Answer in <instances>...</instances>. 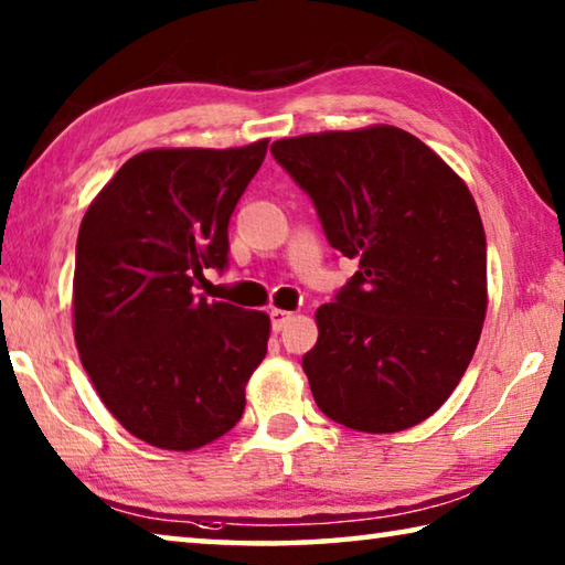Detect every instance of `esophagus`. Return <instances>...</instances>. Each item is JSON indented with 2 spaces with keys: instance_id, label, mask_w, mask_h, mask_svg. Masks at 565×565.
<instances>
[{
  "instance_id": "1",
  "label": "esophagus",
  "mask_w": 565,
  "mask_h": 565,
  "mask_svg": "<svg viewBox=\"0 0 565 565\" xmlns=\"http://www.w3.org/2000/svg\"><path fill=\"white\" fill-rule=\"evenodd\" d=\"M269 319H271V329L279 333L286 329V323H289L294 319L291 311H284V309H271L269 311Z\"/></svg>"
}]
</instances>
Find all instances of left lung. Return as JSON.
I'll return each instance as SVG.
<instances>
[{
    "mask_svg": "<svg viewBox=\"0 0 565 565\" xmlns=\"http://www.w3.org/2000/svg\"><path fill=\"white\" fill-rule=\"evenodd\" d=\"M271 154L311 196L329 244L359 262L319 306L301 366L337 424L396 434L441 408L486 319V234L471 191L398 127L279 139Z\"/></svg>",
    "mask_w": 565,
    "mask_h": 565,
    "instance_id": "obj_1",
    "label": "left lung"
}]
</instances>
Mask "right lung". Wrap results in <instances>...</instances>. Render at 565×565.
Listing matches in <instances>:
<instances>
[{"label":"right lung","mask_w":565,"mask_h":565,"mask_svg":"<svg viewBox=\"0 0 565 565\" xmlns=\"http://www.w3.org/2000/svg\"><path fill=\"white\" fill-rule=\"evenodd\" d=\"M269 139L238 149H149L89 204L76 238L74 341L131 436L194 451L238 424L271 321L194 294L228 264V218Z\"/></svg>","instance_id":"1"}]
</instances>
